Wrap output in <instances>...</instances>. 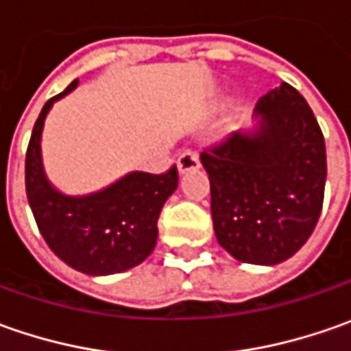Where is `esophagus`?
<instances>
[{"label":"esophagus","mask_w":351,"mask_h":351,"mask_svg":"<svg viewBox=\"0 0 351 351\" xmlns=\"http://www.w3.org/2000/svg\"><path fill=\"white\" fill-rule=\"evenodd\" d=\"M201 166L199 162V154L195 150H183L180 158H178V168L180 171H189V169H197Z\"/></svg>","instance_id":"obj_1"}]
</instances>
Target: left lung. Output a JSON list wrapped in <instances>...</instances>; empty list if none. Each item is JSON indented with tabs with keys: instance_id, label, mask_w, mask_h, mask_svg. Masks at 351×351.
<instances>
[{
	"instance_id": "8db88e82",
	"label": "left lung",
	"mask_w": 351,
	"mask_h": 351,
	"mask_svg": "<svg viewBox=\"0 0 351 351\" xmlns=\"http://www.w3.org/2000/svg\"><path fill=\"white\" fill-rule=\"evenodd\" d=\"M254 132H232L201 152L219 244L244 263L285 262L313 234L326 146L308 103L289 84L260 97Z\"/></svg>"
}]
</instances>
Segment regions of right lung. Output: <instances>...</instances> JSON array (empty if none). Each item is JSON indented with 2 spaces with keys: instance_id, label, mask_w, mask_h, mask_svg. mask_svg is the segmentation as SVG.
I'll list each match as a JSON object with an SVG mask.
<instances>
[{
  "instance_id": "1",
  "label": "right lung",
  "mask_w": 351,
  "mask_h": 351,
  "mask_svg": "<svg viewBox=\"0 0 351 351\" xmlns=\"http://www.w3.org/2000/svg\"><path fill=\"white\" fill-rule=\"evenodd\" d=\"M77 86L74 80L48 99L33 127L25 158V187L36 226L62 262L88 276H111L142 263L156 246L158 219L178 187V168L132 171L99 193H58L43 171L40 132L52 103Z\"/></svg>"
}]
</instances>
